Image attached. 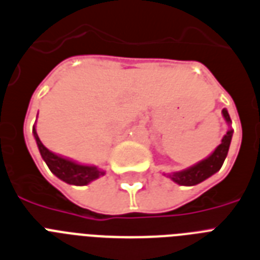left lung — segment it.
<instances>
[{
	"label": "left lung",
	"instance_id": "obj_1",
	"mask_svg": "<svg viewBox=\"0 0 260 260\" xmlns=\"http://www.w3.org/2000/svg\"><path fill=\"white\" fill-rule=\"evenodd\" d=\"M221 113H223V117L227 121V124L231 125V119H230L227 109H223ZM233 132L234 131L231 128L227 131V134L221 139L220 144L216 147V149L208 157H206V159L199 161L195 166L189 167L187 170L168 174V178H171L175 183H178L180 185H196L206 180V179H208L210 176H212L214 174H216L221 168L223 163H224L225 157H227L231 139H233Z\"/></svg>",
	"mask_w": 260,
	"mask_h": 260
}]
</instances>
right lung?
I'll return each mask as SVG.
<instances>
[{"label": "right lung", "mask_w": 260, "mask_h": 260, "mask_svg": "<svg viewBox=\"0 0 260 260\" xmlns=\"http://www.w3.org/2000/svg\"><path fill=\"white\" fill-rule=\"evenodd\" d=\"M33 135H35L37 147H39L40 153H41L46 166L49 167V170L56 175L57 178L65 183L73 185H86L105 174L104 171L99 170L97 167L79 164L73 160L65 159L62 156L50 152L40 140L39 135L36 132V126H33Z\"/></svg>", "instance_id": "1"}]
</instances>
